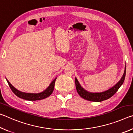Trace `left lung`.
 Listing matches in <instances>:
<instances>
[{
	"mask_svg": "<svg viewBox=\"0 0 133 133\" xmlns=\"http://www.w3.org/2000/svg\"><path fill=\"white\" fill-rule=\"evenodd\" d=\"M125 69L126 67H125V70L122 77L116 85H114L113 87L103 92H100V93H91V92H89L85 90L81 86L79 82H78L77 79L76 78L75 84L78 94H79L81 97L83 98L85 100L91 101V102H100L103 100H107V99H109L113 96L117 91L119 88L121 87V85L123 84L125 77Z\"/></svg>",
	"mask_w": 133,
	"mask_h": 133,
	"instance_id": "1",
	"label": "left lung"
}]
</instances>
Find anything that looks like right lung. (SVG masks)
<instances>
[{
    "instance_id": "add662e5",
    "label": "right lung",
    "mask_w": 133,
    "mask_h": 133,
    "mask_svg": "<svg viewBox=\"0 0 133 133\" xmlns=\"http://www.w3.org/2000/svg\"><path fill=\"white\" fill-rule=\"evenodd\" d=\"M56 80V78L55 80H53L49 86L47 88L46 90H44L43 91L41 92V93H24V92H22L19 90H18L16 89L13 86V85L10 84V83L6 79L8 83V84L9 85L10 88L12 90V91L13 92L15 95H16L18 97L24 99L26 100L29 101H36V100H42V99L46 98L48 97L49 96L51 95V94L53 93L54 87H55V81Z\"/></svg>"
}]
</instances>
